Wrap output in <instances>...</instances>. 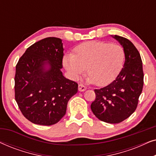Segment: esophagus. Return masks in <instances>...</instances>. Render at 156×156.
<instances>
[{
  "label": "esophagus",
  "mask_w": 156,
  "mask_h": 156,
  "mask_svg": "<svg viewBox=\"0 0 156 156\" xmlns=\"http://www.w3.org/2000/svg\"><path fill=\"white\" fill-rule=\"evenodd\" d=\"M78 89L80 91H84L87 89V87L82 84H80L78 86Z\"/></svg>",
  "instance_id": "obj_1"
}]
</instances>
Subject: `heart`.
I'll return each instance as SVG.
<instances>
[{
  "label": "heart",
  "mask_w": 156,
  "mask_h": 156,
  "mask_svg": "<svg viewBox=\"0 0 156 156\" xmlns=\"http://www.w3.org/2000/svg\"><path fill=\"white\" fill-rule=\"evenodd\" d=\"M125 54L118 44L89 41L79 44L67 54L62 64L72 78L77 80L87 68V82L104 86L114 80L122 67Z\"/></svg>",
  "instance_id": "1"
}]
</instances>
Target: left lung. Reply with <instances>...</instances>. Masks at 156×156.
Wrapping results in <instances>:
<instances>
[{"label": "left lung", "mask_w": 156, "mask_h": 156, "mask_svg": "<svg viewBox=\"0 0 156 156\" xmlns=\"http://www.w3.org/2000/svg\"><path fill=\"white\" fill-rule=\"evenodd\" d=\"M112 37L123 47L125 62L111 84L95 89L96 99L91 104V109L99 120L119 123L129 118L137 107L144 86V72L140 55L134 44L121 36Z\"/></svg>", "instance_id": "obj_1"}]
</instances>
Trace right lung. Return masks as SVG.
<instances>
[{
	"mask_svg": "<svg viewBox=\"0 0 156 156\" xmlns=\"http://www.w3.org/2000/svg\"><path fill=\"white\" fill-rule=\"evenodd\" d=\"M63 52L61 39L47 37L29 47L16 65V101L23 116L35 124L59 122L78 91V84L61 71Z\"/></svg>",
	"mask_w": 156,
	"mask_h": 156,
	"instance_id": "obj_1",
	"label": "right lung"
}]
</instances>
